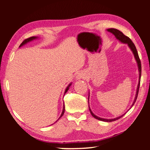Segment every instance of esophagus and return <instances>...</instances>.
<instances>
[{
  "instance_id": "obj_1",
  "label": "esophagus",
  "mask_w": 150,
  "mask_h": 150,
  "mask_svg": "<svg viewBox=\"0 0 150 150\" xmlns=\"http://www.w3.org/2000/svg\"><path fill=\"white\" fill-rule=\"evenodd\" d=\"M82 78H84V75L83 73H79L76 76V79H81Z\"/></svg>"
}]
</instances>
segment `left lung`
Here are the masks:
<instances>
[{
    "label": "left lung",
    "instance_id": "left-lung-1",
    "mask_svg": "<svg viewBox=\"0 0 150 150\" xmlns=\"http://www.w3.org/2000/svg\"><path fill=\"white\" fill-rule=\"evenodd\" d=\"M107 31L108 32H110L111 33L113 34L114 35V36L116 37V38L117 40H118L120 42H121L124 43H126L127 44L129 47L131 49V50L133 52V53L134 54V57L135 58V60L137 62L138 64V67H139V84H138V86H137V93H136V96H135V98H134V100L133 105H132L131 107H133L134 103L136 102V100L137 99V97H138V93H139V87H140V77H141V71H142V68H141V62H140V60L139 58V54H138V52H137V50L136 49V47L134 45V44L133 43V42H132L131 40V39L129 37L125 36V35L122 33L121 31H120L118 30H117L116 28H108L107 29ZM89 98V96H88ZM88 100H89V98H88ZM89 103V102H88ZM89 110H90V112L92 114V116L93 118H95L97 120H101V121H103V122H113V121H116V120H118L119 118H122V117L124 115V114H123L122 116L118 117V118H114V119H105V118H99V117L96 116L94 114H93L92 110H91L90 108L89 107Z\"/></svg>",
    "mask_w": 150,
    "mask_h": 150
}]
</instances>
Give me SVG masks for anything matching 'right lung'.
<instances>
[{
	"instance_id": "add662e5",
	"label": "right lung",
	"mask_w": 150,
	"mask_h": 150,
	"mask_svg": "<svg viewBox=\"0 0 150 150\" xmlns=\"http://www.w3.org/2000/svg\"><path fill=\"white\" fill-rule=\"evenodd\" d=\"M36 38H38L37 37H35V36H32V37H30V38H27V39H26V40H25L24 41H23V42L21 43V44L20 45V46H19V47H21V46H23V45H25L26 43H27L28 42H31V41H32L33 40H35V39H36ZM71 84H69V85H68V86H67V88H66V90H65V93H66L67 92V90H69V86H71ZM64 111H65V105H64V107H63V110H62V114H61V116H60V118L58 119V120H59L62 116H63V114H64ZM57 120V121H58Z\"/></svg>"
}]
</instances>
